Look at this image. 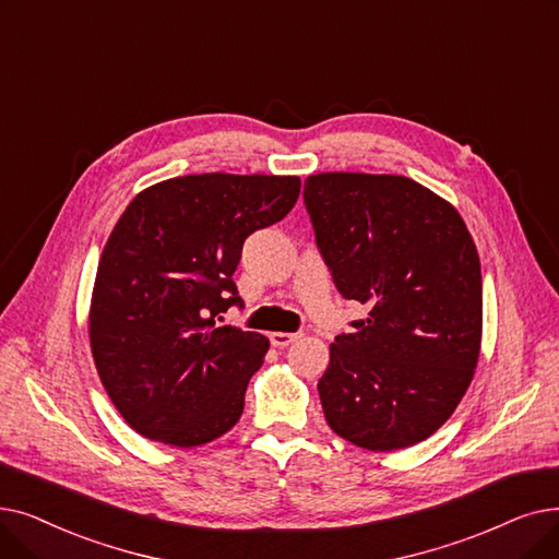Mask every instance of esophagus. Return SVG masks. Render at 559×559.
<instances>
[{"mask_svg":"<svg viewBox=\"0 0 559 559\" xmlns=\"http://www.w3.org/2000/svg\"><path fill=\"white\" fill-rule=\"evenodd\" d=\"M299 337V333H281V331H276V333H272L270 335V340H272V345L274 347H287V345H293L295 343V340Z\"/></svg>","mask_w":559,"mask_h":559,"instance_id":"1","label":"esophagus"}]
</instances>
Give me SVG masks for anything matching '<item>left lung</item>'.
<instances>
[{
  "instance_id": "8db88e82",
  "label": "left lung",
  "mask_w": 559,
  "mask_h": 559,
  "mask_svg": "<svg viewBox=\"0 0 559 559\" xmlns=\"http://www.w3.org/2000/svg\"><path fill=\"white\" fill-rule=\"evenodd\" d=\"M304 205L337 293L370 308L331 345L324 418L358 448L416 445L452 416L477 366L475 241L450 203L404 176H310Z\"/></svg>"
}]
</instances>
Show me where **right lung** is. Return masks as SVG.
Masks as SVG:
<instances>
[{"label": "right lung", "mask_w": 559, "mask_h": 559, "mask_svg": "<svg viewBox=\"0 0 559 559\" xmlns=\"http://www.w3.org/2000/svg\"><path fill=\"white\" fill-rule=\"evenodd\" d=\"M295 176L203 174L153 185L111 230L91 301L107 393L145 439L176 448L226 433L270 340L222 314L245 308L233 274L245 239L299 199Z\"/></svg>", "instance_id": "obj_1"}]
</instances>
